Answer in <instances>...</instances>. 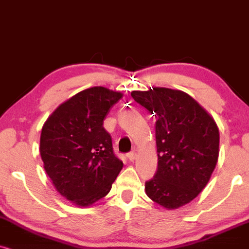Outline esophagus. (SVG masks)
<instances>
[{
	"instance_id": "34e87169",
	"label": "esophagus",
	"mask_w": 249,
	"mask_h": 249,
	"mask_svg": "<svg viewBox=\"0 0 249 249\" xmlns=\"http://www.w3.org/2000/svg\"><path fill=\"white\" fill-rule=\"evenodd\" d=\"M127 158L129 159L130 161H134L135 158H136V152H135V151H130L129 153H127Z\"/></svg>"
}]
</instances>
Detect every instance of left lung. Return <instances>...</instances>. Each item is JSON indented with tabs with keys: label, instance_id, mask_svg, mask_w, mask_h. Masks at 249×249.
<instances>
[{
	"label": "left lung",
	"instance_id": "1",
	"mask_svg": "<svg viewBox=\"0 0 249 249\" xmlns=\"http://www.w3.org/2000/svg\"><path fill=\"white\" fill-rule=\"evenodd\" d=\"M131 97L157 119L158 168L145 182L146 195L166 209L189 203L209 182L218 160L216 122L182 91L152 88L133 91Z\"/></svg>",
	"mask_w": 249,
	"mask_h": 249
}]
</instances>
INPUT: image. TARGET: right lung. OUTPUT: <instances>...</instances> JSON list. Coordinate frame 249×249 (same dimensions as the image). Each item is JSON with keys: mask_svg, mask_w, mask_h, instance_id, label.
<instances>
[{"mask_svg": "<svg viewBox=\"0 0 249 249\" xmlns=\"http://www.w3.org/2000/svg\"><path fill=\"white\" fill-rule=\"evenodd\" d=\"M122 93L103 87L78 92L52 113L40 135V155L55 189L78 207L109 193L122 170L103 127Z\"/></svg>", "mask_w": 249, "mask_h": 249, "instance_id": "1", "label": "right lung"}]
</instances>
